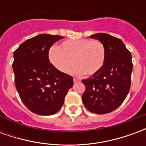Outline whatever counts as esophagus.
Listing matches in <instances>:
<instances>
[{"label":"esophagus","instance_id":"1","mask_svg":"<svg viewBox=\"0 0 146 146\" xmlns=\"http://www.w3.org/2000/svg\"><path fill=\"white\" fill-rule=\"evenodd\" d=\"M78 81H79V80H78V79H76V78H74V79H73V82H74V83L78 82Z\"/></svg>","mask_w":146,"mask_h":146}]
</instances>
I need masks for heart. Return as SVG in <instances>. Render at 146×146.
Here are the masks:
<instances>
[{"instance_id":"1","label":"heart","mask_w":146,"mask_h":146,"mask_svg":"<svg viewBox=\"0 0 146 146\" xmlns=\"http://www.w3.org/2000/svg\"><path fill=\"white\" fill-rule=\"evenodd\" d=\"M106 51L99 40L92 39H70L61 43L59 48L49 49L48 58L52 65L62 73H68L74 62L72 73L76 76L84 73L92 76L102 69L106 62Z\"/></svg>"}]
</instances>
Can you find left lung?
<instances>
[{
	"instance_id": "obj_1",
	"label": "left lung",
	"mask_w": 146,
	"mask_h": 146,
	"mask_svg": "<svg viewBox=\"0 0 146 146\" xmlns=\"http://www.w3.org/2000/svg\"><path fill=\"white\" fill-rule=\"evenodd\" d=\"M101 41L106 51V62L98 73L83 80L84 105L92 113L105 114L119 107L128 94L131 82V54L120 39L107 33L90 36Z\"/></svg>"
}]
</instances>
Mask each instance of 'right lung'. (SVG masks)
I'll list each match as a JSON object with an SVG mask.
<instances>
[{"instance_id": "obj_1", "label": "right lung", "mask_w": 146, "mask_h": 146, "mask_svg": "<svg viewBox=\"0 0 146 146\" xmlns=\"http://www.w3.org/2000/svg\"><path fill=\"white\" fill-rule=\"evenodd\" d=\"M63 36L40 34L27 40L14 51L15 84L24 105L33 113H56L64 103L73 77L50 62L49 49Z\"/></svg>"}]
</instances>
